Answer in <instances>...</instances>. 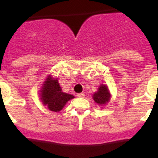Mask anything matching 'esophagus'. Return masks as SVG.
Segmentation results:
<instances>
[{
	"mask_svg": "<svg viewBox=\"0 0 158 158\" xmlns=\"http://www.w3.org/2000/svg\"><path fill=\"white\" fill-rule=\"evenodd\" d=\"M85 94H78L77 95V97L78 98H84L85 97Z\"/></svg>",
	"mask_w": 158,
	"mask_h": 158,
	"instance_id": "34e87169",
	"label": "esophagus"
}]
</instances>
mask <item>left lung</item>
Returning <instances> with one entry per match:
<instances>
[{
    "mask_svg": "<svg viewBox=\"0 0 158 158\" xmlns=\"http://www.w3.org/2000/svg\"><path fill=\"white\" fill-rule=\"evenodd\" d=\"M110 97V92L108 89V87L105 85H100L98 91L93 95L94 101L100 106H104L107 102H108Z\"/></svg>",
    "mask_w": 158,
    "mask_h": 158,
    "instance_id": "1",
    "label": "left lung"
}]
</instances>
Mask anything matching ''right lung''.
<instances>
[{
	"label": "right lung",
	"mask_w": 158,
	"mask_h": 158,
	"mask_svg": "<svg viewBox=\"0 0 158 158\" xmlns=\"http://www.w3.org/2000/svg\"><path fill=\"white\" fill-rule=\"evenodd\" d=\"M46 80L41 90V101L50 110L59 112L64 108L67 102L74 97L61 91L58 79L48 77Z\"/></svg>",
	"instance_id": "right-lung-1"
}]
</instances>
